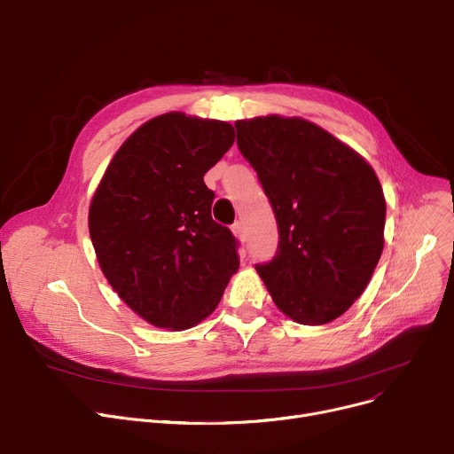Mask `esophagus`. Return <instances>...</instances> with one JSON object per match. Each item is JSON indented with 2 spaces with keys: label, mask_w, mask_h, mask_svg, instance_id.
I'll return each instance as SVG.
<instances>
[{
  "label": "esophagus",
  "mask_w": 454,
  "mask_h": 454,
  "mask_svg": "<svg viewBox=\"0 0 454 454\" xmlns=\"http://www.w3.org/2000/svg\"><path fill=\"white\" fill-rule=\"evenodd\" d=\"M232 232H234V236H236L238 239H242V242H244V238H246V227H244L242 222H236V223L232 225Z\"/></svg>",
  "instance_id": "1"
}]
</instances>
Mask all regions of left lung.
<instances>
[{
	"instance_id": "8db88e82",
	"label": "left lung",
	"mask_w": 454,
	"mask_h": 454,
	"mask_svg": "<svg viewBox=\"0 0 454 454\" xmlns=\"http://www.w3.org/2000/svg\"><path fill=\"white\" fill-rule=\"evenodd\" d=\"M238 148L270 198L280 242L256 271L293 321H335L368 286L385 246L387 203L366 159L301 117L234 122Z\"/></svg>"
}]
</instances>
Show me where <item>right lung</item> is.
<instances>
[{
    "instance_id": "add662e5",
    "label": "right lung",
    "mask_w": 454,
    "mask_h": 454,
    "mask_svg": "<svg viewBox=\"0 0 454 454\" xmlns=\"http://www.w3.org/2000/svg\"><path fill=\"white\" fill-rule=\"evenodd\" d=\"M234 143L225 121L170 112L122 143L90 205L104 277L129 309L172 332L200 325L238 271L232 232L210 216L203 176Z\"/></svg>"
}]
</instances>
